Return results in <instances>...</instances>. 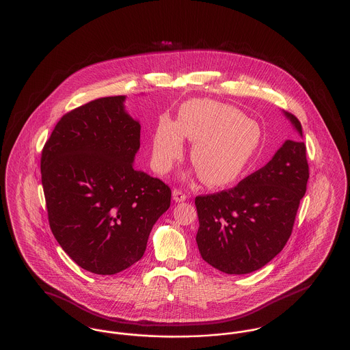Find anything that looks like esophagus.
Masks as SVG:
<instances>
[{
  "mask_svg": "<svg viewBox=\"0 0 350 350\" xmlns=\"http://www.w3.org/2000/svg\"><path fill=\"white\" fill-rule=\"evenodd\" d=\"M187 194H185V191H183L181 189H174L173 190V198H174V201L176 202H183V201H185L187 200Z\"/></svg>",
  "mask_w": 350,
  "mask_h": 350,
  "instance_id": "esophagus-1",
  "label": "esophagus"
}]
</instances>
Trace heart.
Wrapping results in <instances>:
<instances>
[{
	"mask_svg": "<svg viewBox=\"0 0 350 350\" xmlns=\"http://www.w3.org/2000/svg\"><path fill=\"white\" fill-rule=\"evenodd\" d=\"M183 137L193 141L190 162L200 180L212 187L236 183L254 160L261 129L239 109L197 101L181 109L177 125L163 120L153 138L156 169L167 172L183 153Z\"/></svg>",
	"mask_w": 350,
	"mask_h": 350,
	"instance_id": "heart-1",
	"label": "heart"
}]
</instances>
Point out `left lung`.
<instances>
[{
  "label": "left lung",
  "instance_id": "left-lung-1",
  "mask_svg": "<svg viewBox=\"0 0 350 350\" xmlns=\"http://www.w3.org/2000/svg\"><path fill=\"white\" fill-rule=\"evenodd\" d=\"M285 116L302 135L296 116ZM308 178L306 145L288 139L264 167L234 188L197 196L196 241L201 257L228 274L267 265L292 236Z\"/></svg>",
  "mask_w": 350,
  "mask_h": 350
}]
</instances>
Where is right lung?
Listing matches in <instances>:
<instances>
[{
  "label": "right lung",
  "mask_w": 350,
  "mask_h": 350,
  "mask_svg": "<svg viewBox=\"0 0 350 350\" xmlns=\"http://www.w3.org/2000/svg\"><path fill=\"white\" fill-rule=\"evenodd\" d=\"M124 96L64 114L41 153V181L54 237L82 269L109 275L145 253L172 190L133 169L141 126Z\"/></svg>",
  "instance_id": "obj_1"
}]
</instances>
